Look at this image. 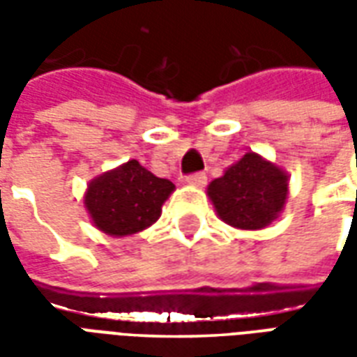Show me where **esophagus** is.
I'll return each instance as SVG.
<instances>
[{"instance_id": "esophagus-1", "label": "esophagus", "mask_w": 357, "mask_h": 357, "mask_svg": "<svg viewBox=\"0 0 357 357\" xmlns=\"http://www.w3.org/2000/svg\"><path fill=\"white\" fill-rule=\"evenodd\" d=\"M185 181L189 185L202 187L206 183V174H204V172H195V174H189V176H187Z\"/></svg>"}]
</instances>
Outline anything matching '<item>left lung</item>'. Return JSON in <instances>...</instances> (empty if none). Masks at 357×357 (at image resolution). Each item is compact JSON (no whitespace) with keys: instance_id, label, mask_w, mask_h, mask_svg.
<instances>
[{"instance_id":"left-lung-1","label":"left lung","mask_w":357,"mask_h":357,"mask_svg":"<svg viewBox=\"0 0 357 357\" xmlns=\"http://www.w3.org/2000/svg\"><path fill=\"white\" fill-rule=\"evenodd\" d=\"M287 193V174L255 153H247L208 185L218 216L239 229H262L271 224L283 210Z\"/></svg>"}]
</instances>
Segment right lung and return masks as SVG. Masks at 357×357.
I'll return each mask as SVG.
<instances>
[{"label":"right lung","instance_id":"add662e5","mask_svg":"<svg viewBox=\"0 0 357 357\" xmlns=\"http://www.w3.org/2000/svg\"><path fill=\"white\" fill-rule=\"evenodd\" d=\"M172 191L170 179L156 178L137 160H130L89 183L86 208L97 229L124 237L155 224Z\"/></svg>","mask_w":357,"mask_h":357}]
</instances>
